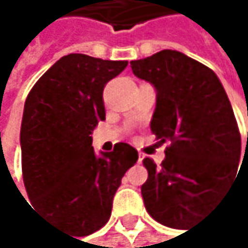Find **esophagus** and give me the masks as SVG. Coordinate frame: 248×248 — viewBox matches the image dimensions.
I'll use <instances>...</instances> for the list:
<instances>
[{
  "label": "esophagus",
  "instance_id": "esophagus-1",
  "mask_svg": "<svg viewBox=\"0 0 248 248\" xmlns=\"http://www.w3.org/2000/svg\"><path fill=\"white\" fill-rule=\"evenodd\" d=\"M144 157H145V154H144V153H138V163H142Z\"/></svg>",
  "mask_w": 248,
  "mask_h": 248
}]
</instances>
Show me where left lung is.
<instances>
[{
    "label": "left lung",
    "instance_id": "obj_1",
    "mask_svg": "<svg viewBox=\"0 0 248 248\" xmlns=\"http://www.w3.org/2000/svg\"><path fill=\"white\" fill-rule=\"evenodd\" d=\"M131 67L154 85L151 132L169 142L160 166L148 157L142 162L145 209L158 223L186 229L238 178L241 137L231 103L216 73L179 51H158Z\"/></svg>",
    "mask_w": 248,
    "mask_h": 248
}]
</instances>
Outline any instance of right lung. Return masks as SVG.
I'll return each instance as SVG.
<instances>
[{
    "label": "right lung",
    "mask_w": 248,
    "mask_h": 248,
    "mask_svg": "<svg viewBox=\"0 0 248 248\" xmlns=\"http://www.w3.org/2000/svg\"><path fill=\"white\" fill-rule=\"evenodd\" d=\"M126 66L64 56L38 79L25 103L20 145L26 192L38 212L76 238L108 222L122 178L138 160V151L126 142L98 157L91 137L106 119L104 86Z\"/></svg>",
    "instance_id": "obj_1"
}]
</instances>
